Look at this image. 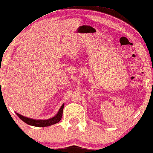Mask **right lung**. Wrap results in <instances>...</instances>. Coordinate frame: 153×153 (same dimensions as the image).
Wrapping results in <instances>:
<instances>
[{
	"label": "right lung",
	"mask_w": 153,
	"mask_h": 153,
	"mask_svg": "<svg viewBox=\"0 0 153 153\" xmlns=\"http://www.w3.org/2000/svg\"><path fill=\"white\" fill-rule=\"evenodd\" d=\"M64 104H63L62 107L59 109V112H57V114H56L54 117L50 118L48 120H35V119H31V118L26 117L21 114H19V113L16 112L18 117L21 119L22 121L24 122L25 123L28 124V125H31V126L34 127H48L51 126L52 125H54V124L58 123L60 121L62 117V114H63V109H64Z\"/></svg>",
	"instance_id": "1"
}]
</instances>
